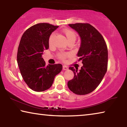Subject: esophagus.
I'll list each match as a JSON object with an SVG mask.
<instances>
[{
  "instance_id": "34e87169",
  "label": "esophagus",
  "mask_w": 127,
  "mask_h": 127,
  "mask_svg": "<svg viewBox=\"0 0 127 127\" xmlns=\"http://www.w3.org/2000/svg\"><path fill=\"white\" fill-rule=\"evenodd\" d=\"M63 69L64 70H68V68L66 66H65V65H63Z\"/></svg>"
}]
</instances>
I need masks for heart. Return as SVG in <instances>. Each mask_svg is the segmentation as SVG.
Here are the masks:
<instances>
[{
  "label": "heart",
  "mask_w": 127,
  "mask_h": 127,
  "mask_svg": "<svg viewBox=\"0 0 127 127\" xmlns=\"http://www.w3.org/2000/svg\"><path fill=\"white\" fill-rule=\"evenodd\" d=\"M64 36L66 38V40H67L68 42L70 41H74L76 39V34L73 31L70 30H64L63 31ZM55 37V34L54 33H51L50 37L49 38V44L50 45L53 44L54 38ZM69 54L68 53H61L58 54V57L59 59H61L62 61H64L66 59V58L68 57Z\"/></svg>",
  "instance_id": "1"
}]
</instances>
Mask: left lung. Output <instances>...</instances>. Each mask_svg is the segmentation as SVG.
<instances>
[{"label": "left lung", "mask_w": 127, "mask_h": 127, "mask_svg": "<svg viewBox=\"0 0 127 127\" xmlns=\"http://www.w3.org/2000/svg\"><path fill=\"white\" fill-rule=\"evenodd\" d=\"M69 26L78 33L80 48L77 56L83 66L80 70L69 67L74 78L68 82V87L73 93L83 95L96 89L107 71L108 52L106 44L101 33L89 23H75Z\"/></svg>", "instance_id": "left-lung-1"}]
</instances>
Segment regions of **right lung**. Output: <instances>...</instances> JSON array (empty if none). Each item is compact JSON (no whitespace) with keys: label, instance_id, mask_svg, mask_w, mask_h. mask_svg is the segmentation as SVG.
<instances>
[{"label":"right lung","instance_id":"obj_1","mask_svg":"<svg viewBox=\"0 0 127 127\" xmlns=\"http://www.w3.org/2000/svg\"><path fill=\"white\" fill-rule=\"evenodd\" d=\"M59 26L38 23L26 31L21 37L17 52V63L23 80L30 89L44 91L53 85L56 75L63 68L61 64L46 66L42 55L49 49V38Z\"/></svg>","mask_w":127,"mask_h":127}]
</instances>
